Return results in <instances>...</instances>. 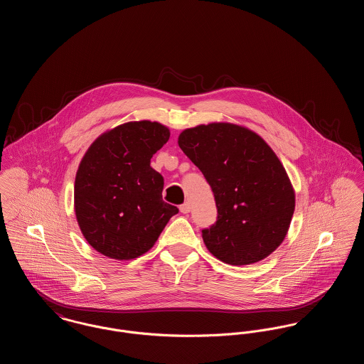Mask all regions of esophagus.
I'll return each instance as SVG.
<instances>
[{
    "label": "esophagus",
    "mask_w": 364,
    "mask_h": 364,
    "mask_svg": "<svg viewBox=\"0 0 364 364\" xmlns=\"http://www.w3.org/2000/svg\"><path fill=\"white\" fill-rule=\"evenodd\" d=\"M191 206L188 202H186V203H183L181 206H180V211L183 213V214H188L190 213Z\"/></svg>",
    "instance_id": "esophagus-1"
}]
</instances>
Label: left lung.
<instances>
[{
  "instance_id": "1",
  "label": "left lung",
  "mask_w": 364,
  "mask_h": 364,
  "mask_svg": "<svg viewBox=\"0 0 364 364\" xmlns=\"http://www.w3.org/2000/svg\"><path fill=\"white\" fill-rule=\"evenodd\" d=\"M178 146L214 193L217 221L202 230L208 251L228 264L242 266L277 250L292 221L294 191L270 146L230 122L184 129Z\"/></svg>"
}]
</instances>
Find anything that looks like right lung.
Masks as SVG:
<instances>
[{
  "instance_id": "add662e5",
  "label": "right lung",
  "mask_w": 364,
  "mask_h": 364,
  "mask_svg": "<svg viewBox=\"0 0 364 364\" xmlns=\"http://www.w3.org/2000/svg\"><path fill=\"white\" fill-rule=\"evenodd\" d=\"M169 136L159 122H125L88 147L75 178V214L85 239L105 257L143 255L178 213L164 202V177L150 166Z\"/></svg>"
}]
</instances>
